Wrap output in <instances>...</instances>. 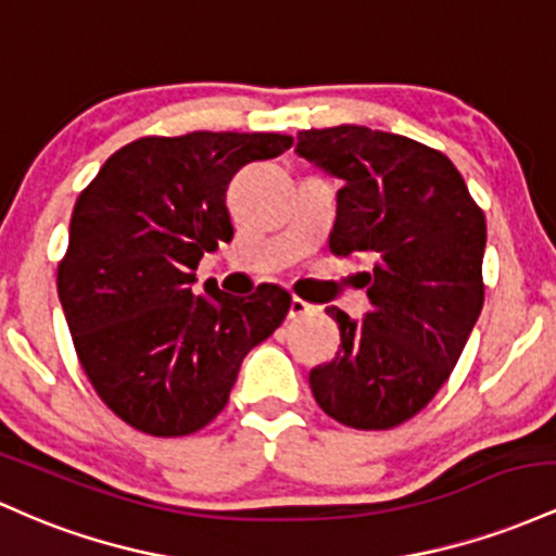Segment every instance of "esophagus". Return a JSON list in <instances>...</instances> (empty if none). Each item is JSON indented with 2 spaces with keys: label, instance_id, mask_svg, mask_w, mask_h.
<instances>
[{
  "label": "esophagus",
  "instance_id": "obj_1",
  "mask_svg": "<svg viewBox=\"0 0 556 556\" xmlns=\"http://www.w3.org/2000/svg\"><path fill=\"white\" fill-rule=\"evenodd\" d=\"M315 309L312 307V304H307L304 302V299H299V296H294L291 299V307H289V317L291 320H299V317H304V315H309V312Z\"/></svg>",
  "mask_w": 556,
  "mask_h": 556
}]
</instances>
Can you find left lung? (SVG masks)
Masks as SVG:
<instances>
[{
	"label": "left lung",
	"mask_w": 556,
	"mask_h": 556,
	"mask_svg": "<svg viewBox=\"0 0 556 556\" xmlns=\"http://www.w3.org/2000/svg\"><path fill=\"white\" fill-rule=\"evenodd\" d=\"M296 154L344 180L330 230L336 257L367 254L372 309L341 330L336 357L309 372L326 415L389 430L439 394L483 307L485 217L446 154L365 126L302 130Z\"/></svg>",
	"instance_id": "obj_1"
}]
</instances>
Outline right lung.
Masks as SVG:
<instances>
[{"instance_id":"1","label":"right lung","mask_w":556,"mask_h":556,"mask_svg":"<svg viewBox=\"0 0 556 556\" xmlns=\"http://www.w3.org/2000/svg\"><path fill=\"white\" fill-rule=\"evenodd\" d=\"M294 143L280 134L143 136L80 191L58 267L67 328L99 399L149 435H189L220 415L241 362L289 315L291 294L262 283L223 294L197 267L233 239L230 178Z\"/></svg>"}]
</instances>
